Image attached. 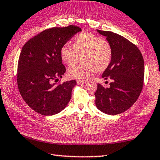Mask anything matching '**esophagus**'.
I'll list each match as a JSON object with an SVG mask.
<instances>
[{"mask_svg": "<svg viewBox=\"0 0 160 160\" xmlns=\"http://www.w3.org/2000/svg\"><path fill=\"white\" fill-rule=\"evenodd\" d=\"M77 82L78 84H85L87 82L86 80H78Z\"/></svg>", "mask_w": 160, "mask_h": 160, "instance_id": "34e87169", "label": "esophagus"}]
</instances>
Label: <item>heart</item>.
Wrapping results in <instances>:
<instances>
[{
	"instance_id": "1",
	"label": "heart",
	"mask_w": 160,
	"mask_h": 160,
	"mask_svg": "<svg viewBox=\"0 0 160 160\" xmlns=\"http://www.w3.org/2000/svg\"><path fill=\"white\" fill-rule=\"evenodd\" d=\"M80 57L84 63L72 66L68 75L72 78L85 80L97 71L108 68L112 57V45L106 39L84 32L75 38L74 47L66 43L61 49V57L68 66L76 63Z\"/></svg>"
}]
</instances>
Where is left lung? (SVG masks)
Listing matches in <instances>:
<instances>
[{
	"instance_id": "left-lung-1",
	"label": "left lung",
	"mask_w": 160,
	"mask_h": 160,
	"mask_svg": "<svg viewBox=\"0 0 160 160\" xmlns=\"http://www.w3.org/2000/svg\"><path fill=\"white\" fill-rule=\"evenodd\" d=\"M97 31L110 42L112 57L102 75L112 82L108 88L98 84L94 94L96 106L106 114L118 115L129 109L141 94L144 79L143 57L137 46L123 36L111 31Z\"/></svg>"
}]
</instances>
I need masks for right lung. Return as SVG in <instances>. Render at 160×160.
<instances>
[{"label": "right lung", "mask_w": 160, "mask_h": 160, "mask_svg": "<svg viewBox=\"0 0 160 160\" xmlns=\"http://www.w3.org/2000/svg\"><path fill=\"white\" fill-rule=\"evenodd\" d=\"M81 28L70 25L45 29L23 46L17 65V86L26 103L42 115H52L65 108L76 81L53 83L66 68L61 49Z\"/></svg>", "instance_id": "1"}]
</instances>
